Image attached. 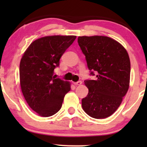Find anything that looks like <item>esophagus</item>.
I'll return each mask as SVG.
<instances>
[{
	"mask_svg": "<svg viewBox=\"0 0 147 147\" xmlns=\"http://www.w3.org/2000/svg\"><path fill=\"white\" fill-rule=\"evenodd\" d=\"M82 84V81H78V82H74V84L76 86H79V85H81Z\"/></svg>",
	"mask_w": 147,
	"mask_h": 147,
	"instance_id": "34e87169",
	"label": "esophagus"
}]
</instances>
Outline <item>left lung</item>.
I'll return each instance as SVG.
<instances>
[{"instance_id": "8db88e82", "label": "left lung", "mask_w": 147, "mask_h": 147, "mask_svg": "<svg viewBox=\"0 0 147 147\" xmlns=\"http://www.w3.org/2000/svg\"><path fill=\"white\" fill-rule=\"evenodd\" d=\"M90 75L84 81L88 94L82 99L84 111L90 117L104 119L113 114L129 90L131 63L125 48L108 36H79Z\"/></svg>"}]
</instances>
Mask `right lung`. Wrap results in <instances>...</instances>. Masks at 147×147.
<instances>
[{"instance_id":"obj_1","label":"right lung","mask_w":147,"mask_h":147,"mask_svg":"<svg viewBox=\"0 0 147 147\" xmlns=\"http://www.w3.org/2000/svg\"><path fill=\"white\" fill-rule=\"evenodd\" d=\"M76 36H49L35 40L20 62L21 90L34 111L42 117L57 113L64 96L70 90L69 82L56 78L54 70Z\"/></svg>"}]
</instances>
